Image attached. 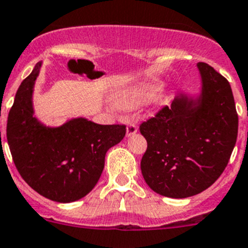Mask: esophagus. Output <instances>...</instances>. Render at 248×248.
I'll use <instances>...</instances> for the list:
<instances>
[{
  "mask_svg": "<svg viewBox=\"0 0 248 248\" xmlns=\"http://www.w3.org/2000/svg\"><path fill=\"white\" fill-rule=\"evenodd\" d=\"M137 131H138V127H137L136 124H127V127H126V134H127V137L133 136L134 133H137Z\"/></svg>",
  "mask_w": 248,
  "mask_h": 248,
  "instance_id": "34e87169",
  "label": "esophagus"
}]
</instances>
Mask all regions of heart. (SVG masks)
Segmentation results:
<instances>
[{
    "mask_svg": "<svg viewBox=\"0 0 248 248\" xmlns=\"http://www.w3.org/2000/svg\"><path fill=\"white\" fill-rule=\"evenodd\" d=\"M158 87H160V85L157 82L141 83V85L134 86L129 90L119 93L115 98V104L119 109L122 110L136 108L138 105L149 102L156 94Z\"/></svg>",
    "mask_w": 248,
    "mask_h": 248,
    "instance_id": "1",
    "label": "heart"
}]
</instances>
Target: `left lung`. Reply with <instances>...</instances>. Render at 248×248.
Listing matches in <instances>:
<instances>
[{
	"label": "left lung",
	"instance_id": "left-lung-1",
	"mask_svg": "<svg viewBox=\"0 0 248 248\" xmlns=\"http://www.w3.org/2000/svg\"><path fill=\"white\" fill-rule=\"evenodd\" d=\"M201 90L198 95L178 93L143 122L148 141L140 170L155 193L185 199L210 188L229 162L237 138V117L232 87L206 63H198Z\"/></svg>",
	"mask_w": 248,
	"mask_h": 248
}]
</instances>
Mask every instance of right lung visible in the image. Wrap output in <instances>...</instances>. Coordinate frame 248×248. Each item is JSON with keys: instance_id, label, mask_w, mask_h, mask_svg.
I'll return each mask as SVG.
<instances>
[{"instance_id": "right-lung-1", "label": "right lung", "mask_w": 248, "mask_h": 248, "mask_svg": "<svg viewBox=\"0 0 248 248\" xmlns=\"http://www.w3.org/2000/svg\"><path fill=\"white\" fill-rule=\"evenodd\" d=\"M42 62L16 91L7 121V140L16 170L40 195L68 203L85 198L104 170L107 151L126 134L124 124H98L85 117L58 127L35 116L32 95Z\"/></svg>"}]
</instances>
